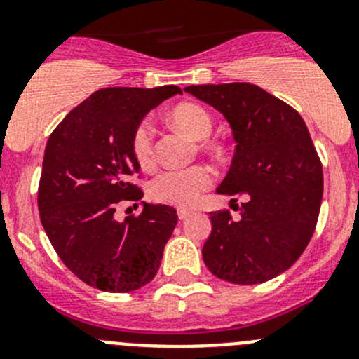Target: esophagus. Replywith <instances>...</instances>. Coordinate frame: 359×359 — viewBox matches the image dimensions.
I'll use <instances>...</instances> for the list:
<instances>
[{
    "mask_svg": "<svg viewBox=\"0 0 359 359\" xmlns=\"http://www.w3.org/2000/svg\"><path fill=\"white\" fill-rule=\"evenodd\" d=\"M191 213H193V212H191V210H186V208H179V210H177V215H179L180 220L187 219V217H189Z\"/></svg>",
    "mask_w": 359,
    "mask_h": 359,
    "instance_id": "34e87169",
    "label": "esophagus"
}]
</instances>
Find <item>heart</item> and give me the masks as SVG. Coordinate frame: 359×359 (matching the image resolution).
<instances>
[{
  "mask_svg": "<svg viewBox=\"0 0 359 359\" xmlns=\"http://www.w3.org/2000/svg\"><path fill=\"white\" fill-rule=\"evenodd\" d=\"M170 119L177 128L196 140L210 135L213 128L212 116L198 104H179L170 111ZM133 156L140 166L147 168L154 163V128L149 119H144L132 133ZM213 182L208 166L193 165L187 168H170L161 172L151 184V196L159 203L189 206L200 200L203 191Z\"/></svg>",
  "mask_w": 359,
  "mask_h": 359,
  "instance_id": "obj_1",
  "label": "heart"
}]
</instances>
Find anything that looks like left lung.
<instances>
[{"label": "left lung", "instance_id": "8db88e82", "mask_svg": "<svg viewBox=\"0 0 359 359\" xmlns=\"http://www.w3.org/2000/svg\"><path fill=\"white\" fill-rule=\"evenodd\" d=\"M222 112L236 140L217 193L245 196L240 219L210 213L203 245L210 273L234 285L269 281L297 262L309 243L323 198V170L300 114L252 83L186 86Z\"/></svg>", "mask_w": 359, "mask_h": 359}]
</instances>
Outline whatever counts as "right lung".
Segmentation results:
<instances>
[{"label":"right lung","mask_w":359,"mask_h":359,"mask_svg":"<svg viewBox=\"0 0 359 359\" xmlns=\"http://www.w3.org/2000/svg\"><path fill=\"white\" fill-rule=\"evenodd\" d=\"M182 90L102 88L74 107L46 142L38 187L43 229L67 269L93 288L133 292L156 276L177 226L175 208L142 203L139 215L114 219L121 201L144 196L132 133L151 109Z\"/></svg>","instance_id":"add662e5"}]
</instances>
